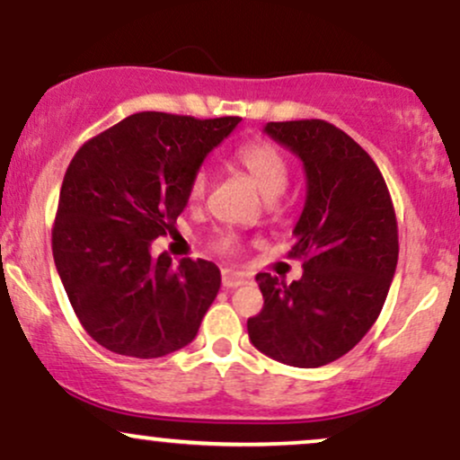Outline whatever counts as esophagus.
I'll list each match as a JSON object with an SVG mask.
<instances>
[{
  "instance_id": "34e87169",
  "label": "esophagus",
  "mask_w": 460,
  "mask_h": 460,
  "mask_svg": "<svg viewBox=\"0 0 460 460\" xmlns=\"http://www.w3.org/2000/svg\"><path fill=\"white\" fill-rule=\"evenodd\" d=\"M248 283V274L234 270V268H225L223 270V285L225 288H240V285Z\"/></svg>"
}]
</instances>
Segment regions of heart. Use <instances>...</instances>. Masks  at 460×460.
<instances>
[{
  "mask_svg": "<svg viewBox=\"0 0 460 460\" xmlns=\"http://www.w3.org/2000/svg\"><path fill=\"white\" fill-rule=\"evenodd\" d=\"M235 160L242 168L251 175L255 186L266 199H274L288 188L289 181V164L288 157L283 155L277 146L266 140H248L244 145L237 146ZM209 186V175L205 168H199L194 172L192 181H190L188 197L190 200H200L205 197ZM237 246V240L234 234H220L214 240V248L220 252H234Z\"/></svg>",
  "mask_w": 460,
  "mask_h": 460,
  "instance_id": "heart-1",
  "label": "heart"
}]
</instances>
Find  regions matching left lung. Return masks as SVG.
Returning a JSON list of instances; mask_svg holds the SVG:
<instances>
[{"label": "left lung", "mask_w": 460, "mask_h": 460, "mask_svg": "<svg viewBox=\"0 0 460 460\" xmlns=\"http://www.w3.org/2000/svg\"><path fill=\"white\" fill-rule=\"evenodd\" d=\"M263 131L303 160L307 200L289 257L305 270L292 283L257 274L263 309L248 318V337L274 361L320 367L352 350L381 314L398 263L394 203L372 157L335 125L283 120Z\"/></svg>", "instance_id": "1"}]
</instances>
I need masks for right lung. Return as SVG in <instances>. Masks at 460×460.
<instances>
[{"mask_svg": "<svg viewBox=\"0 0 460 460\" xmlns=\"http://www.w3.org/2000/svg\"><path fill=\"white\" fill-rule=\"evenodd\" d=\"M240 116L138 112L79 146L51 229L62 285L84 331L116 355L157 358L197 337L220 289L205 260L151 255L172 234L205 155Z\"/></svg>", "mask_w": 460, "mask_h": 460, "instance_id": "right-lung-1", "label": "right lung"}]
</instances>
